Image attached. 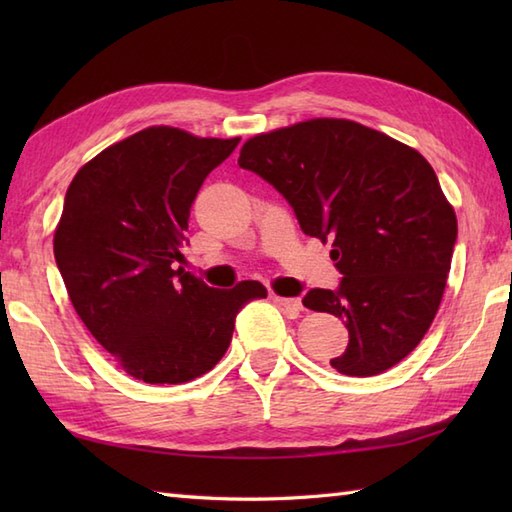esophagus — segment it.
<instances>
[{"instance_id":"1","label":"esophagus","mask_w":512,"mask_h":512,"mask_svg":"<svg viewBox=\"0 0 512 512\" xmlns=\"http://www.w3.org/2000/svg\"><path fill=\"white\" fill-rule=\"evenodd\" d=\"M275 301L279 303V306L281 308H286L290 314H292V317H297V314L301 312V299H297V297H277L275 295Z\"/></svg>"}]
</instances>
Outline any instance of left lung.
<instances>
[{"label": "left lung", "mask_w": 512, "mask_h": 512, "mask_svg": "<svg viewBox=\"0 0 512 512\" xmlns=\"http://www.w3.org/2000/svg\"><path fill=\"white\" fill-rule=\"evenodd\" d=\"M237 165L284 195L303 233L332 242L339 288L303 297L350 332L330 365L363 378L400 363L436 317L458 239L429 162L361 123L312 118L246 140Z\"/></svg>", "instance_id": "obj_1"}]
</instances>
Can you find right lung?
<instances>
[{
	"label": "right lung",
	"mask_w": 512,
	"mask_h": 512,
	"mask_svg": "<svg viewBox=\"0 0 512 512\" xmlns=\"http://www.w3.org/2000/svg\"><path fill=\"white\" fill-rule=\"evenodd\" d=\"M237 143L147 127L92 158L65 193L54 259L72 306L143 383L209 372L231 345L237 312L268 295L259 281L220 290L176 268L195 195Z\"/></svg>",
	"instance_id": "obj_1"
}]
</instances>
